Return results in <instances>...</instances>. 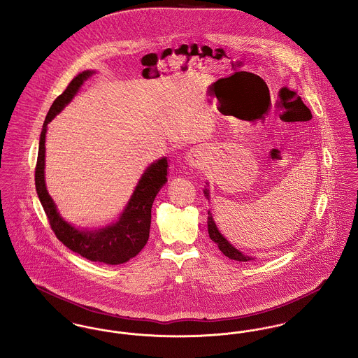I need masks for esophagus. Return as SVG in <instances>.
<instances>
[{
    "instance_id": "esophagus-1",
    "label": "esophagus",
    "mask_w": 358,
    "mask_h": 358,
    "mask_svg": "<svg viewBox=\"0 0 358 358\" xmlns=\"http://www.w3.org/2000/svg\"><path fill=\"white\" fill-rule=\"evenodd\" d=\"M204 152L200 148H192L187 154V164L192 168H200L204 164Z\"/></svg>"
}]
</instances>
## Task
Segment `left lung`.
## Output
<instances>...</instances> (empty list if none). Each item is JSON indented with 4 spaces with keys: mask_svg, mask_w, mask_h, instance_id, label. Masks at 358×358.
I'll return each mask as SVG.
<instances>
[{
    "mask_svg": "<svg viewBox=\"0 0 358 358\" xmlns=\"http://www.w3.org/2000/svg\"><path fill=\"white\" fill-rule=\"evenodd\" d=\"M204 194L207 196V199L210 197V193H208V189H204ZM208 234H210V238L217 245V248H219V250L223 252L226 257H229V258H231V259H235V261H242V262H248V261H252V257H249V255H245L243 252H239L238 249H235L234 246H232L231 243L219 232L217 230V227H216V224H215V222H213V217H212V215H210V212H208Z\"/></svg>",
    "mask_w": 358,
    "mask_h": 358,
    "instance_id": "obj_1",
    "label": "left lung"
}]
</instances>
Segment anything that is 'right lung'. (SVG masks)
Instances as JSON below:
<instances>
[{
    "instance_id": "obj_1",
    "label": "right lung",
    "mask_w": 358,
    "mask_h": 358,
    "mask_svg": "<svg viewBox=\"0 0 358 358\" xmlns=\"http://www.w3.org/2000/svg\"><path fill=\"white\" fill-rule=\"evenodd\" d=\"M94 71L86 70L80 73L67 85L64 93L55 99L43 123L38 162L35 169V185L44 212L50 220V226L57 238L71 252L80 254L89 261L103 262L106 265L124 264L141 252L148 241L151 224V207L157 193L168 181V158H161L151 164L134 190L126 210L119 220L100 230H78L57 210V206L48 194L44 181V158H45V132L47 124L67 106Z\"/></svg>"
}]
</instances>
